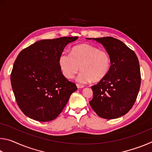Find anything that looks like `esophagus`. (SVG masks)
<instances>
[{"label":"esophagus","mask_w":152,"mask_h":152,"mask_svg":"<svg viewBox=\"0 0 152 152\" xmlns=\"http://www.w3.org/2000/svg\"><path fill=\"white\" fill-rule=\"evenodd\" d=\"M76 86L78 88H84V85H82V84H76Z\"/></svg>","instance_id":"obj_1"}]
</instances>
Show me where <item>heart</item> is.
<instances>
[{"instance_id": "obj_1", "label": "heart", "mask_w": 152, "mask_h": 152, "mask_svg": "<svg viewBox=\"0 0 152 152\" xmlns=\"http://www.w3.org/2000/svg\"><path fill=\"white\" fill-rule=\"evenodd\" d=\"M58 61L67 78H73L80 66L82 70L76 77V80L80 83L101 80L107 76L110 67V58L106 51L86 43L74 46L71 53L63 51Z\"/></svg>"}]
</instances>
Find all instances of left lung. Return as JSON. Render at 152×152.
Masks as SVG:
<instances>
[{
	"instance_id": "8db88e82",
	"label": "left lung",
	"mask_w": 152,
	"mask_h": 152,
	"mask_svg": "<svg viewBox=\"0 0 152 152\" xmlns=\"http://www.w3.org/2000/svg\"><path fill=\"white\" fill-rule=\"evenodd\" d=\"M104 46L110 58L107 76L91 86L92 109L106 119H117L127 113L134 104L141 85L140 63L134 51L112 37L87 38Z\"/></svg>"
}]
</instances>
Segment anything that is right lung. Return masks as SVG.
<instances>
[{
	"label": "right lung",
	"mask_w": 152,
	"mask_h": 152,
	"mask_svg": "<svg viewBox=\"0 0 152 152\" xmlns=\"http://www.w3.org/2000/svg\"><path fill=\"white\" fill-rule=\"evenodd\" d=\"M78 37L43 39L23 50L11 74L17 103L31 119L46 122L56 119L77 90L61 71L59 57L64 48Z\"/></svg>",
	"instance_id": "1"
}]
</instances>
